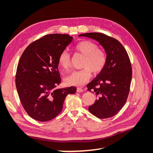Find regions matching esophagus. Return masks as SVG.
Segmentation results:
<instances>
[{
    "label": "esophagus",
    "instance_id": "34e87169",
    "mask_svg": "<svg viewBox=\"0 0 153 153\" xmlns=\"http://www.w3.org/2000/svg\"><path fill=\"white\" fill-rule=\"evenodd\" d=\"M76 91H77L78 92H84V89H82V88H79V87L77 88Z\"/></svg>",
    "mask_w": 153,
    "mask_h": 153
}]
</instances>
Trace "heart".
<instances>
[{
  "label": "heart",
  "mask_w": 153,
  "mask_h": 153,
  "mask_svg": "<svg viewBox=\"0 0 153 153\" xmlns=\"http://www.w3.org/2000/svg\"><path fill=\"white\" fill-rule=\"evenodd\" d=\"M75 49L85 56L83 63V69L72 72L68 76L65 82L69 85L80 87L84 85L90 79L92 71L99 73L103 69L106 63L105 53L100 50L96 43L90 41H84L78 43ZM59 66L64 69L70 67V55L67 51H63L59 56Z\"/></svg>",
  "instance_id": "b5f03b06"
}]
</instances>
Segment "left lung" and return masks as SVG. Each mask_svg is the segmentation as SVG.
I'll list each match as a JSON object with an SVG mask.
<instances>
[{"label":"left lung","mask_w":153,"mask_h":153,"mask_svg":"<svg viewBox=\"0 0 153 153\" xmlns=\"http://www.w3.org/2000/svg\"><path fill=\"white\" fill-rule=\"evenodd\" d=\"M78 36L96 40L106 55L103 69L87 85L89 91L93 89L97 98L89 111L100 119L113 117L123 107L129 92L132 70L128 55L119 41L104 34L89 32Z\"/></svg>","instance_id":"8db88e82"}]
</instances>
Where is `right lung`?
<instances>
[{
  "label": "right lung",
  "mask_w": 153,
  "mask_h": 153,
  "mask_svg": "<svg viewBox=\"0 0 153 153\" xmlns=\"http://www.w3.org/2000/svg\"><path fill=\"white\" fill-rule=\"evenodd\" d=\"M73 38L68 34L46 35L23 52L16 74V87L23 107L30 117L45 122L62 111L64 100L76 88L56 89L61 83L59 56Z\"/></svg>",
  "instance_id": "add662e5"
}]
</instances>
